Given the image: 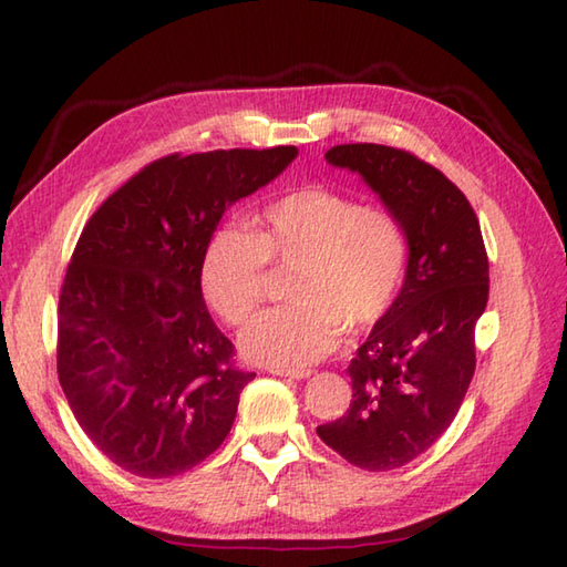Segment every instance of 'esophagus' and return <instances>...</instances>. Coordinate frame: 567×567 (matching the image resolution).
Masks as SVG:
<instances>
[{"mask_svg":"<svg viewBox=\"0 0 567 567\" xmlns=\"http://www.w3.org/2000/svg\"><path fill=\"white\" fill-rule=\"evenodd\" d=\"M272 375L280 378H290V380H307L311 375V370H285V368H272Z\"/></svg>","mask_w":567,"mask_h":567,"instance_id":"obj_1","label":"esophagus"}]
</instances>
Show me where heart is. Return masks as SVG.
<instances>
[{
  "label": "heart",
  "mask_w": 567,
  "mask_h": 567,
  "mask_svg": "<svg viewBox=\"0 0 567 567\" xmlns=\"http://www.w3.org/2000/svg\"><path fill=\"white\" fill-rule=\"evenodd\" d=\"M256 228H216L199 262L207 305L238 327L258 309L268 262L295 268V305L265 311L240 333V351L270 368H307L348 333H365L390 315L409 270V231L392 209L311 183L282 192Z\"/></svg>",
  "instance_id": "1"
}]
</instances>
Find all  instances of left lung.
Returning a JSON list of instances; mask_svg holds the SVG:
<instances>
[{
    "label": "left lung",
    "mask_w": 567,
    "mask_h": 567,
    "mask_svg": "<svg viewBox=\"0 0 567 567\" xmlns=\"http://www.w3.org/2000/svg\"><path fill=\"white\" fill-rule=\"evenodd\" d=\"M327 163L358 173L409 231V270L392 311L348 365L351 409L319 439L372 473L402 467L451 426L475 372V323L489 262L467 197L414 153L343 143Z\"/></svg>",
    "instance_id": "1"
}]
</instances>
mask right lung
I'll list each match as a JSON object with an SVG mask.
<instances>
[{"label": "right lung", "mask_w": 567, "mask_h": 567, "mask_svg": "<svg viewBox=\"0 0 567 567\" xmlns=\"http://www.w3.org/2000/svg\"><path fill=\"white\" fill-rule=\"evenodd\" d=\"M295 146L165 155L106 197L72 252L58 305V380L118 467L173 477L231 431L256 378L234 365L199 287L224 212L268 185Z\"/></svg>", "instance_id": "add662e5"}]
</instances>
